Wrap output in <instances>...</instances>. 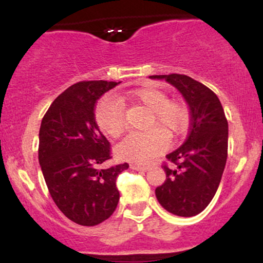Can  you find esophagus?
<instances>
[{
  "mask_svg": "<svg viewBox=\"0 0 263 263\" xmlns=\"http://www.w3.org/2000/svg\"><path fill=\"white\" fill-rule=\"evenodd\" d=\"M129 167H131L134 171H143V172H146V171L149 170L148 165H141V164H137V163H132V164L129 165Z\"/></svg>",
  "mask_w": 263,
  "mask_h": 263,
  "instance_id": "esophagus-1",
  "label": "esophagus"
}]
</instances>
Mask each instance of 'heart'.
Listing matches in <instances>:
<instances>
[{
	"mask_svg": "<svg viewBox=\"0 0 263 263\" xmlns=\"http://www.w3.org/2000/svg\"><path fill=\"white\" fill-rule=\"evenodd\" d=\"M122 101L141 105L149 111L146 127L149 131L127 136L117 146V156L125 161L147 163L165 147V138H176L185 131L189 111L182 101L170 100L164 90L146 85L129 90L121 96ZM95 121L99 128L111 138H117L126 128L122 105L112 98H104L96 105Z\"/></svg>",
	"mask_w": 263,
	"mask_h": 263,
	"instance_id": "obj_1",
	"label": "heart"
}]
</instances>
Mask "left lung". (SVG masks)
Returning a JSON list of instances; mask_svg holds the SVG:
<instances>
[{"instance_id":"obj_1","label":"left lung","mask_w":263,"mask_h":263,"mask_svg":"<svg viewBox=\"0 0 263 263\" xmlns=\"http://www.w3.org/2000/svg\"><path fill=\"white\" fill-rule=\"evenodd\" d=\"M163 79L183 95L190 110V129L179 148L167 155L177 165H163L165 180L156 197L178 216H195L209 205L219 188L228 158L229 126L219 98L204 84L182 74L151 75Z\"/></svg>"}]
</instances>
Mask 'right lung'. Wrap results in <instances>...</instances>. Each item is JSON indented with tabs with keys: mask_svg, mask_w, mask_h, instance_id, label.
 Wrapping results in <instances>:
<instances>
[{
	"mask_svg": "<svg viewBox=\"0 0 263 263\" xmlns=\"http://www.w3.org/2000/svg\"><path fill=\"white\" fill-rule=\"evenodd\" d=\"M116 81H80L62 92L45 112L39 128L38 159L54 203L68 219L95 226L119 204L116 178L127 163L110 168V142L95 121L99 99Z\"/></svg>",
	"mask_w": 263,
	"mask_h": 263,
	"instance_id": "right-lung-1",
	"label": "right lung"
}]
</instances>
